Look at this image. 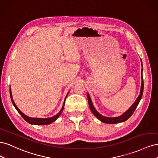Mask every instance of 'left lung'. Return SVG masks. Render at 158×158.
Returning a JSON list of instances; mask_svg holds the SVG:
<instances>
[{
    "label": "left lung",
    "instance_id": "obj_1",
    "mask_svg": "<svg viewBox=\"0 0 158 158\" xmlns=\"http://www.w3.org/2000/svg\"><path fill=\"white\" fill-rule=\"evenodd\" d=\"M142 61V60H141ZM142 85H141V89H140V94L139 95V96L138 97L135 102L133 103L132 106L128 109V110L125 113H123L122 115L117 117H103L102 114H100L95 109L93 103L92 102V100L90 99L89 95L88 93L87 94V96H88V104H89V107L91 110V111L92 112V113L94 114V115L99 120L101 121L103 123H107V124H116L118 123H121L127 121V119L131 117V116L133 114V113L135 112L136 108L137 107L138 103H139L140 99L142 98V94H143V90H144V81H143V78H142Z\"/></svg>",
    "mask_w": 158,
    "mask_h": 158
}]
</instances>
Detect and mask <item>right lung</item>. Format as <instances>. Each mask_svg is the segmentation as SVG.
Returning a JSON list of instances; mask_svg holds the SVG:
<instances>
[{
    "label": "right lung",
    "mask_w": 158,
    "mask_h": 158,
    "mask_svg": "<svg viewBox=\"0 0 158 158\" xmlns=\"http://www.w3.org/2000/svg\"><path fill=\"white\" fill-rule=\"evenodd\" d=\"M68 95V94H67ZM10 98H11V101L14 105V107H15L16 109V110L18 111V112L20 114V115L22 117V118L24 119V120L26 121H27V123H29L30 124H31V125H49V124L50 123H52V122H54L56 119L58 118L59 117L60 114H61L62 111H63L64 109V103H65V99L66 98V97H67V95H66V97L64 99V104L63 106V107H62L60 111L58 113L56 114L55 116L52 117H51V118H31V117H27L26 115H25L24 114L22 113L20 110L18 109V108L17 107V106H16V104L14 103L13 99H12V93H11V91L10 90Z\"/></svg>",
    "instance_id": "add662e5"
}]
</instances>
